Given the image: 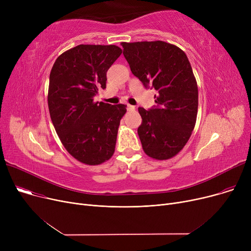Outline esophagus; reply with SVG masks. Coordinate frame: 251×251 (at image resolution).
Returning <instances> with one entry per match:
<instances>
[{"instance_id": "1", "label": "esophagus", "mask_w": 251, "mask_h": 251, "mask_svg": "<svg viewBox=\"0 0 251 251\" xmlns=\"http://www.w3.org/2000/svg\"><path fill=\"white\" fill-rule=\"evenodd\" d=\"M127 110H128L129 112L135 111V107H134V105H132V104H127Z\"/></svg>"}]
</instances>
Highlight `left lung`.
Here are the masks:
<instances>
[{"mask_svg": "<svg viewBox=\"0 0 251 251\" xmlns=\"http://www.w3.org/2000/svg\"><path fill=\"white\" fill-rule=\"evenodd\" d=\"M121 46L131 72L157 91L152 109L138 108L142 149L152 159H171L185 147L196 122L199 89L188 58L180 48L162 41Z\"/></svg>", "mask_w": 251, "mask_h": 251, "instance_id": "8db88e82", "label": "left lung"}]
</instances>
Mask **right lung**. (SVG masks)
<instances>
[{"instance_id":"right-lung-1","label":"right lung","mask_w":251,"mask_h":251,"mask_svg":"<svg viewBox=\"0 0 251 251\" xmlns=\"http://www.w3.org/2000/svg\"><path fill=\"white\" fill-rule=\"evenodd\" d=\"M122 50L114 45H79L64 51L50 74L48 104L56 132L74 159L89 166L110 160L126 105L95 101L107 71Z\"/></svg>"}]
</instances>
